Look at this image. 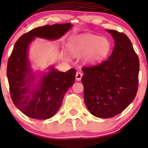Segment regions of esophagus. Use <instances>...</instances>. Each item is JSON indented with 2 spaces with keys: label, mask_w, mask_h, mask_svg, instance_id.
Wrapping results in <instances>:
<instances>
[{
  "label": "esophagus",
  "mask_w": 148,
  "mask_h": 148,
  "mask_svg": "<svg viewBox=\"0 0 148 148\" xmlns=\"http://www.w3.org/2000/svg\"><path fill=\"white\" fill-rule=\"evenodd\" d=\"M75 77H76V80L77 81H80L81 79H82V73L77 72Z\"/></svg>",
  "instance_id": "obj_1"
}]
</instances>
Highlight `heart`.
Masks as SVG:
<instances>
[{"instance_id":"obj_1","label":"heart","mask_w":148,"mask_h":148,"mask_svg":"<svg viewBox=\"0 0 148 148\" xmlns=\"http://www.w3.org/2000/svg\"><path fill=\"white\" fill-rule=\"evenodd\" d=\"M110 49V42L107 38L94 34H84L74 42L71 52L75 56L85 54L84 61L94 64L102 61L108 55Z\"/></svg>"}]
</instances>
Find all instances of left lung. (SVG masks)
Segmentation results:
<instances>
[{
	"instance_id": "8db88e82",
	"label": "left lung",
	"mask_w": 148,
	"mask_h": 148,
	"mask_svg": "<svg viewBox=\"0 0 148 148\" xmlns=\"http://www.w3.org/2000/svg\"><path fill=\"white\" fill-rule=\"evenodd\" d=\"M114 40L108 59L95 66L83 67L84 101L94 116L108 119L122 112L136 96L139 62L129 38L106 29Z\"/></svg>"
}]
</instances>
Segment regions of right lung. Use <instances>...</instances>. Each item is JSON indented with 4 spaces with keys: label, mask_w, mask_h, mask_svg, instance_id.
<instances>
[{
    "label": "right lung",
    "mask_w": 148,
    "mask_h": 148,
    "mask_svg": "<svg viewBox=\"0 0 148 148\" xmlns=\"http://www.w3.org/2000/svg\"><path fill=\"white\" fill-rule=\"evenodd\" d=\"M73 25L54 24L36 27L20 37L8 60L7 75L10 94L15 106L24 114L35 119H48L61 106L64 94L73 85L76 70L60 72L54 66L48 72L34 73L28 58L29 45L36 38L60 39Z\"/></svg>",
    "instance_id": "obj_1"
}]
</instances>
